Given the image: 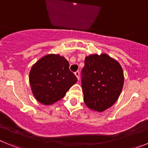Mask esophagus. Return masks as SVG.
Wrapping results in <instances>:
<instances>
[{"mask_svg":"<svg viewBox=\"0 0 148 148\" xmlns=\"http://www.w3.org/2000/svg\"><path fill=\"white\" fill-rule=\"evenodd\" d=\"M75 75L77 77V78H78V80H79V78H80V73H79V71L75 72Z\"/></svg>","mask_w":148,"mask_h":148,"instance_id":"1","label":"esophagus"}]
</instances>
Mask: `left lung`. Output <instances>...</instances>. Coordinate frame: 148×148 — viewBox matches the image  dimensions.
Listing matches in <instances>:
<instances>
[{
  "instance_id": "left-lung-1",
  "label": "left lung",
  "mask_w": 148,
  "mask_h": 148,
  "mask_svg": "<svg viewBox=\"0 0 148 148\" xmlns=\"http://www.w3.org/2000/svg\"><path fill=\"white\" fill-rule=\"evenodd\" d=\"M82 77L84 103L97 112H103L116 103L125 80L119 63L105 53L87 56Z\"/></svg>"
}]
</instances>
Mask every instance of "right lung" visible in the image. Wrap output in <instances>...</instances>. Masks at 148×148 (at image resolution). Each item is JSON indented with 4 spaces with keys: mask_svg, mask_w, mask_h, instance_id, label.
Listing matches in <instances>:
<instances>
[{
    "mask_svg": "<svg viewBox=\"0 0 148 148\" xmlns=\"http://www.w3.org/2000/svg\"><path fill=\"white\" fill-rule=\"evenodd\" d=\"M67 60L58 54H49L38 60L29 72V84L35 99L50 105L64 98L77 82Z\"/></svg>",
    "mask_w": 148,
    "mask_h": 148,
    "instance_id": "obj_1",
    "label": "right lung"
}]
</instances>
